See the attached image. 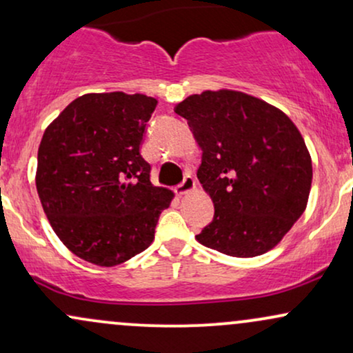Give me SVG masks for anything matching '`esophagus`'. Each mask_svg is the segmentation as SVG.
<instances>
[{"mask_svg":"<svg viewBox=\"0 0 353 353\" xmlns=\"http://www.w3.org/2000/svg\"><path fill=\"white\" fill-rule=\"evenodd\" d=\"M194 189H195V179L192 176H190V174H188V176L184 177V181H182L181 184L176 188V192L179 195H185Z\"/></svg>","mask_w":353,"mask_h":353,"instance_id":"1","label":"esophagus"}]
</instances>
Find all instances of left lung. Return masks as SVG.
Masks as SVG:
<instances>
[{"label": "left lung", "mask_w": 353, "mask_h": 353, "mask_svg": "<svg viewBox=\"0 0 353 353\" xmlns=\"http://www.w3.org/2000/svg\"><path fill=\"white\" fill-rule=\"evenodd\" d=\"M174 112L202 148L197 177L215 207L199 243L236 258L278 245L305 210L312 182L311 156L294 123L235 90L190 95Z\"/></svg>", "instance_id": "left-lung-1"}]
</instances>
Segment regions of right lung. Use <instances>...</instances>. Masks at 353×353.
<instances>
[{
	"label": "right lung",
	"mask_w": 353,
	"mask_h": 353,
	"mask_svg": "<svg viewBox=\"0 0 353 353\" xmlns=\"http://www.w3.org/2000/svg\"><path fill=\"white\" fill-rule=\"evenodd\" d=\"M156 105L141 93H87L44 131L37 194L55 235L85 261L114 266L141 253L172 201L139 152Z\"/></svg>",
	"instance_id": "1"
}]
</instances>
